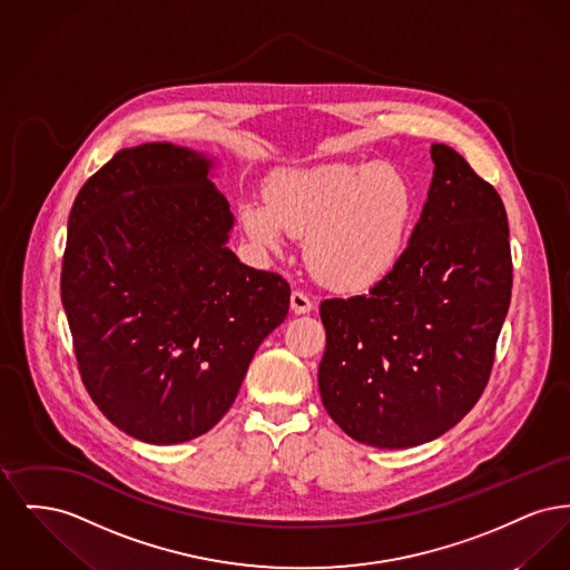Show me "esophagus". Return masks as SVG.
Segmentation results:
<instances>
[{"label":"esophagus","mask_w":570,"mask_h":570,"mask_svg":"<svg viewBox=\"0 0 570 570\" xmlns=\"http://www.w3.org/2000/svg\"><path fill=\"white\" fill-rule=\"evenodd\" d=\"M291 309H293L295 314H309V312L314 309V303H312V298L307 297L305 293L293 291V295H291Z\"/></svg>","instance_id":"1"}]
</instances>
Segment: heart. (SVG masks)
<instances>
[{
  "label": "heart",
  "instance_id": "1",
  "mask_svg": "<svg viewBox=\"0 0 570 570\" xmlns=\"http://www.w3.org/2000/svg\"><path fill=\"white\" fill-rule=\"evenodd\" d=\"M239 226L261 252L286 233L305 237V261L333 288L365 291L397 265L414 216V191L391 164L326 163L275 170L265 200L239 205Z\"/></svg>",
  "mask_w": 570,
  "mask_h": 570
}]
</instances>
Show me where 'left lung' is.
Listing matches in <instances>:
<instances>
[{
	"mask_svg": "<svg viewBox=\"0 0 570 570\" xmlns=\"http://www.w3.org/2000/svg\"><path fill=\"white\" fill-rule=\"evenodd\" d=\"M432 160L428 203L393 272L367 295L321 303L323 404L379 449L430 442L472 410L511 303L500 194L446 145H432Z\"/></svg>",
	"mask_w": 570,
	"mask_h": 570,
	"instance_id": "left-lung-1",
	"label": "left lung"
}]
</instances>
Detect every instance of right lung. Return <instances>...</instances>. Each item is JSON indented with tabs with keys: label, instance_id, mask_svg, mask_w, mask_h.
<instances>
[{
	"label": "right lung",
	"instance_id": "1",
	"mask_svg": "<svg viewBox=\"0 0 570 570\" xmlns=\"http://www.w3.org/2000/svg\"><path fill=\"white\" fill-rule=\"evenodd\" d=\"M188 147L145 142L91 175L68 219L61 303L82 384L121 432L177 444L233 406L288 282L226 247L233 214Z\"/></svg>",
	"mask_w": 570,
	"mask_h": 570
}]
</instances>
